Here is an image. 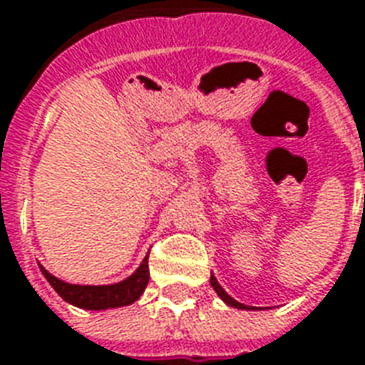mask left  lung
Here are the masks:
<instances>
[{
  "instance_id": "8db88e82",
  "label": "left lung",
  "mask_w": 365,
  "mask_h": 365,
  "mask_svg": "<svg viewBox=\"0 0 365 365\" xmlns=\"http://www.w3.org/2000/svg\"><path fill=\"white\" fill-rule=\"evenodd\" d=\"M209 282H211V287L215 289V293H217V295L221 297V301H225V303H227L229 307H235V309H242V311H256V307L242 305V303H238L237 299L230 297L229 293H227V291L221 287V283L217 282V277H215V275H211V279H209Z\"/></svg>"
}]
</instances>
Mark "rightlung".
Here are the masks:
<instances>
[{"label":"right lung","instance_id":"obj_1","mask_svg":"<svg viewBox=\"0 0 365 365\" xmlns=\"http://www.w3.org/2000/svg\"><path fill=\"white\" fill-rule=\"evenodd\" d=\"M38 268L51 283L52 289L58 293L66 303L86 311H105V309H115V307H125L135 303L140 297L148 285V256L140 262V266L128 275L127 279L109 285H80V283H68L52 275L46 268L38 264Z\"/></svg>","mask_w":365,"mask_h":365}]
</instances>
